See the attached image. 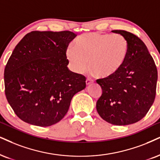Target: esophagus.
I'll use <instances>...</instances> for the list:
<instances>
[{"mask_svg": "<svg viewBox=\"0 0 160 160\" xmlns=\"http://www.w3.org/2000/svg\"><path fill=\"white\" fill-rule=\"evenodd\" d=\"M92 82V81L90 79V78H87L86 79V84L87 85H89V84H90Z\"/></svg>", "mask_w": 160, "mask_h": 160, "instance_id": "34e87169", "label": "esophagus"}]
</instances>
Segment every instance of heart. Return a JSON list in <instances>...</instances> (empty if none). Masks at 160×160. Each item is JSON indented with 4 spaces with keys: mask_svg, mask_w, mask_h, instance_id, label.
<instances>
[{
    "mask_svg": "<svg viewBox=\"0 0 160 160\" xmlns=\"http://www.w3.org/2000/svg\"><path fill=\"white\" fill-rule=\"evenodd\" d=\"M129 54V43L119 34L90 32L81 35L66 51L70 68L76 73L90 69L98 78L116 76L125 65Z\"/></svg>",
    "mask_w": 160,
    "mask_h": 160,
    "instance_id": "b5f03b06",
    "label": "heart"
}]
</instances>
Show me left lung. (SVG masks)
<instances>
[{"label":"left lung","mask_w":160,"mask_h":160,"mask_svg":"<svg viewBox=\"0 0 160 160\" xmlns=\"http://www.w3.org/2000/svg\"><path fill=\"white\" fill-rule=\"evenodd\" d=\"M112 32L127 38L129 54L116 76L96 81L102 89L96 110L108 123L128 125L141 120L152 106L158 74L154 61L140 38L125 30Z\"/></svg>","instance_id":"left-lung-1"}]
</instances>
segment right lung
Returning <instances> with one entry per match:
<instances>
[{"label": "right lung", "mask_w": 160, "mask_h": 160, "mask_svg": "<svg viewBox=\"0 0 160 160\" xmlns=\"http://www.w3.org/2000/svg\"><path fill=\"white\" fill-rule=\"evenodd\" d=\"M76 35L70 31H32L16 45L5 67V94L14 112L30 125L61 121L86 78L71 72L66 51Z\"/></svg>", "instance_id": "add662e5"}]
</instances>
